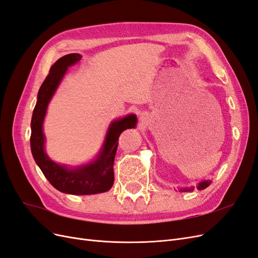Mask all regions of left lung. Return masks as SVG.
Instances as JSON below:
<instances>
[{
    "label": "left lung",
    "mask_w": 258,
    "mask_h": 258,
    "mask_svg": "<svg viewBox=\"0 0 258 258\" xmlns=\"http://www.w3.org/2000/svg\"><path fill=\"white\" fill-rule=\"evenodd\" d=\"M212 183V181H211V179H206V181H201L196 187L197 188L199 189V190H202V189H205V188H207V187ZM194 188L195 187H184V188H179L178 190L181 191V192H183V191H190V190H194Z\"/></svg>",
    "instance_id": "obj_1"
}]
</instances>
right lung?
<instances>
[{
  "label": "right lung",
  "mask_w": 258,
  "mask_h": 258,
  "mask_svg": "<svg viewBox=\"0 0 258 258\" xmlns=\"http://www.w3.org/2000/svg\"><path fill=\"white\" fill-rule=\"evenodd\" d=\"M81 59L80 53H69L51 66L49 74L37 93V101L31 120L30 144L36 165L54 188L71 195H95L110 190L113 186V163L118 145L117 140L123 130L136 127L138 118L135 114H129L120 119L113 120L97 157L87 165L69 168L66 165H59L48 157L45 153V136L43 132L45 115L68 68Z\"/></svg>",
  "instance_id": "add662e5"
}]
</instances>
